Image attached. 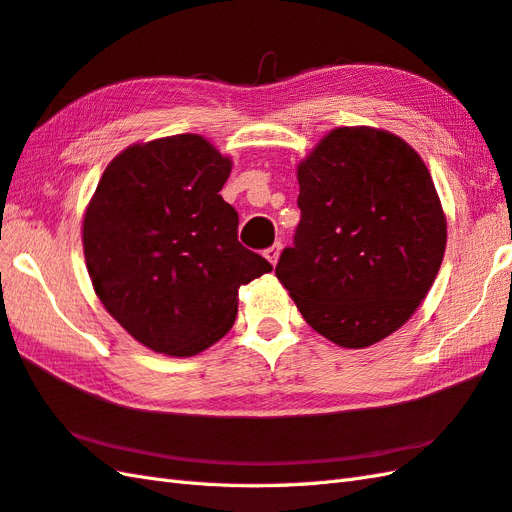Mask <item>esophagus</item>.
<instances>
[{
  "label": "esophagus",
  "instance_id": "esophagus-1",
  "mask_svg": "<svg viewBox=\"0 0 512 512\" xmlns=\"http://www.w3.org/2000/svg\"><path fill=\"white\" fill-rule=\"evenodd\" d=\"M280 249H282V243H280V241H276V243H273L271 247H267V249H265V258L269 260L271 265H276V263H278V258H280Z\"/></svg>",
  "mask_w": 512,
  "mask_h": 512
}]
</instances>
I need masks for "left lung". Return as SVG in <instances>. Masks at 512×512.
I'll list each match as a JSON object with an SVG mask.
<instances>
[{
    "label": "left lung",
    "instance_id": "obj_1",
    "mask_svg": "<svg viewBox=\"0 0 512 512\" xmlns=\"http://www.w3.org/2000/svg\"><path fill=\"white\" fill-rule=\"evenodd\" d=\"M302 219L276 276L306 323L363 350L413 317L439 273L447 221L421 156L400 136L336 128L297 167Z\"/></svg>",
    "mask_w": 512,
    "mask_h": 512
}]
</instances>
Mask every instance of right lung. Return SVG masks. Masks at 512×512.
Returning a JSON list of instances; mask_svg holds the SVG:
<instances>
[{"label": "right lung", "instance_id": "obj_1", "mask_svg": "<svg viewBox=\"0 0 512 512\" xmlns=\"http://www.w3.org/2000/svg\"><path fill=\"white\" fill-rule=\"evenodd\" d=\"M232 160L199 134L136 143L110 160L82 221L93 289L132 339L195 356L236 319L239 286L271 271L236 239L219 191Z\"/></svg>", "mask_w": 512, "mask_h": 512}]
</instances>
